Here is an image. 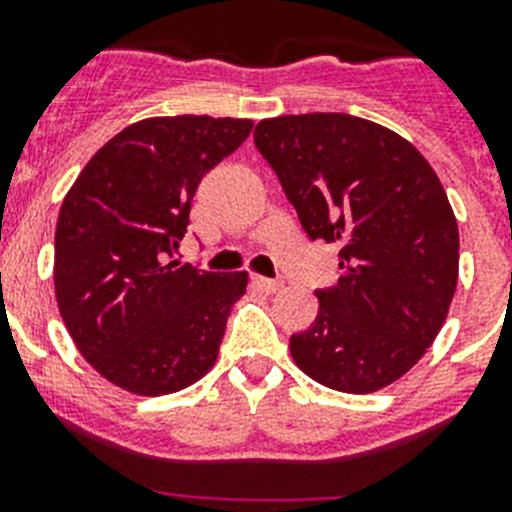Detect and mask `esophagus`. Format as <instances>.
Segmentation results:
<instances>
[{"label":"esophagus","mask_w":512,"mask_h":512,"mask_svg":"<svg viewBox=\"0 0 512 512\" xmlns=\"http://www.w3.org/2000/svg\"><path fill=\"white\" fill-rule=\"evenodd\" d=\"M253 287L261 289V292H266V295H274V292H279V289L284 287L282 279H269V277H259V274H253L251 277Z\"/></svg>","instance_id":"obj_1"}]
</instances>
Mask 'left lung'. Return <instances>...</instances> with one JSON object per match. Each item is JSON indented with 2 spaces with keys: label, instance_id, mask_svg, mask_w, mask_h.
<instances>
[{
  "label": "left lung",
  "instance_id": "1",
  "mask_svg": "<svg viewBox=\"0 0 512 512\" xmlns=\"http://www.w3.org/2000/svg\"><path fill=\"white\" fill-rule=\"evenodd\" d=\"M253 143L312 241L338 243L343 277L289 338L302 372L348 395L413 369L459 277V228L436 171L392 130L343 112L261 120Z\"/></svg>",
  "mask_w": 512,
  "mask_h": 512
}]
</instances>
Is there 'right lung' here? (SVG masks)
<instances>
[{
    "label": "right lung",
    "instance_id": "right-lung-1",
    "mask_svg": "<svg viewBox=\"0 0 512 512\" xmlns=\"http://www.w3.org/2000/svg\"><path fill=\"white\" fill-rule=\"evenodd\" d=\"M253 122L176 115L128 125L92 156L56 225V300L81 356L143 397L179 392L212 369L246 271L174 261L202 176Z\"/></svg>",
    "mask_w": 512,
    "mask_h": 512
}]
</instances>
